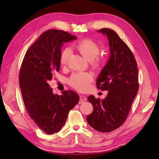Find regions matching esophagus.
<instances>
[{"label":"esophagus","mask_w":159,"mask_h":159,"mask_svg":"<svg viewBox=\"0 0 159 159\" xmlns=\"http://www.w3.org/2000/svg\"><path fill=\"white\" fill-rule=\"evenodd\" d=\"M87 100V98L84 96V95H81L80 96V101L81 102H85V101Z\"/></svg>","instance_id":"esophagus-1"}]
</instances>
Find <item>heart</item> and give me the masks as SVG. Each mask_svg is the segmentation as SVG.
<instances>
[{
	"label": "heart",
	"instance_id": "b5f03b06",
	"mask_svg": "<svg viewBox=\"0 0 159 159\" xmlns=\"http://www.w3.org/2000/svg\"><path fill=\"white\" fill-rule=\"evenodd\" d=\"M73 48L76 50L84 58L90 61V64L94 69L99 70L103 65V59L98 56L100 48L99 45L91 39H83L73 45ZM70 55L68 48L62 50L60 55V63L62 66H66ZM93 80V75L88 72H76L73 74L69 79L71 87L78 91L83 92L88 89L91 82Z\"/></svg>",
	"mask_w": 159,
	"mask_h": 159
}]
</instances>
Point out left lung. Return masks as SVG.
Segmentation results:
<instances>
[{
    "mask_svg": "<svg viewBox=\"0 0 159 159\" xmlns=\"http://www.w3.org/2000/svg\"><path fill=\"white\" fill-rule=\"evenodd\" d=\"M107 35L110 47V58L98 78V89L109 91L104 100L89 96L93 107L87 121L93 129L109 133L126 121L139 89L136 60L129 47L110 29L98 31Z\"/></svg>",
    "mask_w": 159,
    "mask_h": 159,
    "instance_id": "obj_1",
    "label": "left lung"
}]
</instances>
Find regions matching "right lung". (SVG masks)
I'll list each match as a JSON object with an SVG mask.
<instances>
[{"instance_id":"add662e5","label":"right lung","mask_w":159,"mask_h":159,"mask_svg":"<svg viewBox=\"0 0 159 159\" xmlns=\"http://www.w3.org/2000/svg\"><path fill=\"white\" fill-rule=\"evenodd\" d=\"M67 32L50 29L29 47L19 74V84L26 109L35 124L48 134L59 132L79 96L72 90L54 94L48 80L60 69L62 45L76 39Z\"/></svg>"}]
</instances>
